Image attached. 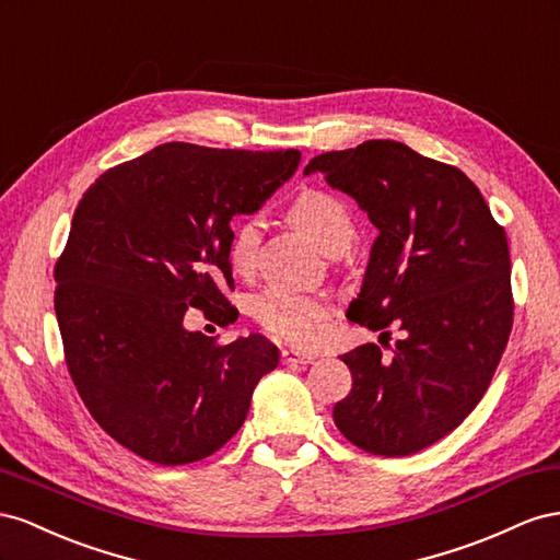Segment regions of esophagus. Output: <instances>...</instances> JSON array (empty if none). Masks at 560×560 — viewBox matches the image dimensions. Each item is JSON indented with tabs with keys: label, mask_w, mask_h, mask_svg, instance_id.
<instances>
[{
	"label": "esophagus",
	"mask_w": 560,
	"mask_h": 560,
	"mask_svg": "<svg viewBox=\"0 0 560 560\" xmlns=\"http://www.w3.org/2000/svg\"><path fill=\"white\" fill-rule=\"evenodd\" d=\"M312 361H314L312 354H302V351H295V349H283L281 351V363L283 365H307Z\"/></svg>",
	"instance_id": "34e87169"
}]
</instances>
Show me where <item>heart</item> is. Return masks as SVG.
I'll list each match as a JSON object with an SVG mask.
<instances>
[{"label":"heart","instance_id":"heart-1","mask_svg":"<svg viewBox=\"0 0 560 560\" xmlns=\"http://www.w3.org/2000/svg\"><path fill=\"white\" fill-rule=\"evenodd\" d=\"M291 220L328 255L345 253L357 236L354 220H351L347 206L328 191L310 189L300 195L291 206ZM260 236V218H244L234 228L230 258L236 269L246 271L255 265ZM250 310L262 328L295 345H310L316 340L332 314V305L326 295L300 293L289 285H271L262 291L253 300Z\"/></svg>","mask_w":560,"mask_h":560}]
</instances>
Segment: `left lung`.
<instances>
[{
    "label": "left lung",
    "instance_id": "8db88e82",
    "mask_svg": "<svg viewBox=\"0 0 560 560\" xmlns=\"http://www.w3.org/2000/svg\"><path fill=\"white\" fill-rule=\"evenodd\" d=\"M312 173L377 228L347 316L404 332L392 359L373 342L340 357L351 392L332 420L365 453L412 455L462 424L502 359L514 322L506 234L465 173L404 142L318 154Z\"/></svg>",
    "mask_w": 560,
    "mask_h": 560
}]
</instances>
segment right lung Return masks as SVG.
<instances>
[{
	"label": "right lung",
	"mask_w": 560,
	"mask_h": 560,
	"mask_svg": "<svg viewBox=\"0 0 560 560\" xmlns=\"http://www.w3.org/2000/svg\"><path fill=\"white\" fill-rule=\"evenodd\" d=\"M298 164V150L166 142L77 203L54 300L68 371L93 420L142 459L178 467L220 451L279 365L260 332L215 345L185 314L234 322L230 222L260 211Z\"/></svg>",
	"instance_id": "right-lung-1"
}]
</instances>
